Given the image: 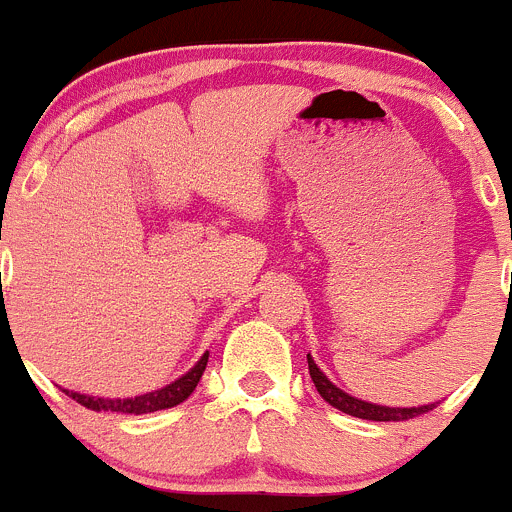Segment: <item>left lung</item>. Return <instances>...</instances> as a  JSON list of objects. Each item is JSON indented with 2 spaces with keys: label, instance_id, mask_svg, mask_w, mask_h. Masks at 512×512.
Here are the masks:
<instances>
[{
  "label": "left lung",
  "instance_id": "8db88e82",
  "mask_svg": "<svg viewBox=\"0 0 512 512\" xmlns=\"http://www.w3.org/2000/svg\"><path fill=\"white\" fill-rule=\"evenodd\" d=\"M308 373H311L313 386H316V391L321 393L323 401L331 403V406L338 408V411L348 413V416L363 418V421H381V423L411 421V418L423 416V413L433 411L435 408V403H430V406H418V408H388V406H376V403L358 401V398L348 396L346 391L336 388L326 376H323L321 368L313 363L311 353H308Z\"/></svg>",
  "mask_w": 512,
  "mask_h": 512
}]
</instances>
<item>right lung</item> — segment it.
Returning a JSON list of instances; mask_svg holds the SVG:
<instances>
[{
    "instance_id": "right-lung-1",
    "label": "right lung",
    "mask_w": 512,
    "mask_h": 512,
    "mask_svg": "<svg viewBox=\"0 0 512 512\" xmlns=\"http://www.w3.org/2000/svg\"><path fill=\"white\" fill-rule=\"evenodd\" d=\"M206 363H209V353L201 356V361L191 368L186 376H181L179 381L169 383L166 388H159L154 393H144V396L136 398H94L84 396V393L64 391L69 398H74L77 403H82L89 411H111V413H134V416H144V413L164 411V408H174L179 403H184L186 398L194 393V388L199 386L201 376L206 371Z\"/></svg>"
}]
</instances>
